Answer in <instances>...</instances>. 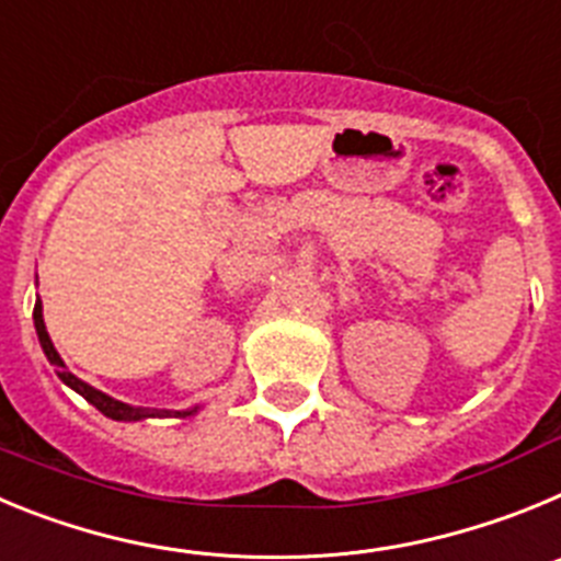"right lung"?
<instances>
[{
	"label": "right lung",
	"instance_id": "right-lung-1",
	"mask_svg": "<svg viewBox=\"0 0 561 561\" xmlns=\"http://www.w3.org/2000/svg\"><path fill=\"white\" fill-rule=\"evenodd\" d=\"M33 323H36V334H38V342H42V351L44 356H47V362L56 368L58 379L67 385V388H72L76 393H81L83 399L92 404V408L101 410L106 419L112 421H146V419H185V415H193L199 413V404L191 410H157V408H134V404H126V401H117L112 399V396H106L103 390L92 388V385H87L83 379H78L76 374H69L67 365H64L61 354L56 351V345H53V340H49L47 334V325H44V314H42V300H36V309H33Z\"/></svg>",
	"mask_w": 561,
	"mask_h": 561
}]
</instances>
